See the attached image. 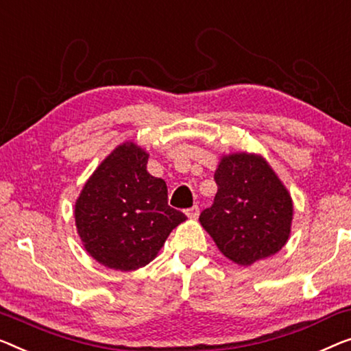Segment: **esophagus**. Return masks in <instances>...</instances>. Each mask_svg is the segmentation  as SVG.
Instances as JSON below:
<instances>
[{"instance_id": "obj_1", "label": "esophagus", "mask_w": 351, "mask_h": 351, "mask_svg": "<svg viewBox=\"0 0 351 351\" xmlns=\"http://www.w3.org/2000/svg\"><path fill=\"white\" fill-rule=\"evenodd\" d=\"M198 213H200V209H198V206H192L189 209H186V216L191 217V219H197L198 217Z\"/></svg>"}]
</instances>
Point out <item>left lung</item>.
Masks as SVG:
<instances>
[{"instance_id":"left-lung-1","label":"left lung","mask_w":351,"mask_h":351,"mask_svg":"<svg viewBox=\"0 0 351 351\" xmlns=\"http://www.w3.org/2000/svg\"><path fill=\"white\" fill-rule=\"evenodd\" d=\"M214 181L217 193L200 223L219 250L241 266L279 252L290 237L293 202L268 162L247 153L223 156Z\"/></svg>"}]
</instances>
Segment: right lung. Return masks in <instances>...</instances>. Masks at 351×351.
<instances>
[{"instance_id":"right-lung-1","label":"right lung","mask_w":351,"mask_h":351,"mask_svg":"<svg viewBox=\"0 0 351 351\" xmlns=\"http://www.w3.org/2000/svg\"><path fill=\"white\" fill-rule=\"evenodd\" d=\"M149 154L119 145L94 170L75 203V226L86 252L117 271L148 265L171 230L186 221L169 206L167 184L146 170Z\"/></svg>"}]
</instances>
